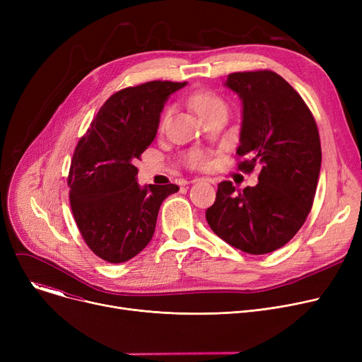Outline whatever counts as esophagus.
<instances>
[{
	"label": "esophagus",
	"mask_w": 362,
	"mask_h": 362,
	"mask_svg": "<svg viewBox=\"0 0 362 362\" xmlns=\"http://www.w3.org/2000/svg\"><path fill=\"white\" fill-rule=\"evenodd\" d=\"M199 180H206V182H210V183H214V180H213L211 177H202V179H194V180H192V183H197V182H199Z\"/></svg>",
	"instance_id": "obj_1"
}]
</instances>
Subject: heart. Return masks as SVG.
<instances>
[{
	"instance_id": "1",
	"label": "heart",
	"mask_w": 362,
	"mask_h": 362,
	"mask_svg": "<svg viewBox=\"0 0 362 362\" xmlns=\"http://www.w3.org/2000/svg\"><path fill=\"white\" fill-rule=\"evenodd\" d=\"M189 104L194 107V110L199 114V116L204 119L206 116H210L211 112L220 111V110H226V104L221 100V97L216 92L211 90H197L194 92L191 97H189ZM170 116V108H165L163 116H161V126H164L167 117ZM185 161L189 167L192 168H202L208 164V158L205 157V154L199 149H191L187 151L185 154Z\"/></svg>"
}]
</instances>
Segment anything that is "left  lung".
Masks as SVG:
<instances>
[{"label": "left lung", "instance_id": "1", "mask_svg": "<svg viewBox=\"0 0 362 362\" xmlns=\"http://www.w3.org/2000/svg\"><path fill=\"white\" fill-rule=\"evenodd\" d=\"M226 85L243 104L238 168L261 170L258 183L243 191L220 182L205 218L235 248L269 254L298 233L313 208L321 167L318 127L300 95L272 70L232 73Z\"/></svg>", "mask_w": 362, "mask_h": 362}]
</instances>
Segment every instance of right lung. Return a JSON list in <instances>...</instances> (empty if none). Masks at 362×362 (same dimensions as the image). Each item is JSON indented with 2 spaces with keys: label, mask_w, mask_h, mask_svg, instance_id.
I'll list each match as a JSON object with an SVG mask.
<instances>
[{
  "label": "right lung",
  "mask_w": 362,
  "mask_h": 362,
  "mask_svg": "<svg viewBox=\"0 0 362 362\" xmlns=\"http://www.w3.org/2000/svg\"><path fill=\"white\" fill-rule=\"evenodd\" d=\"M185 85L152 81L117 90L74 148L71 213L89 250L107 262L138 255L154 235L161 202L179 191L173 183L142 189L135 161L156 138L164 103Z\"/></svg>",
  "instance_id": "1"
}]
</instances>
